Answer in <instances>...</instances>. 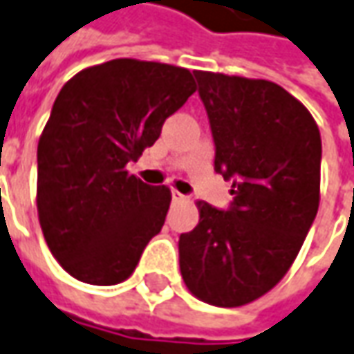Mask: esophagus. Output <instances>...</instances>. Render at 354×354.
<instances>
[{"label": "esophagus", "instance_id": "1", "mask_svg": "<svg viewBox=\"0 0 354 354\" xmlns=\"http://www.w3.org/2000/svg\"><path fill=\"white\" fill-rule=\"evenodd\" d=\"M171 198H173V203H179V201H185L187 196L179 193V191H175V189H173V191H171Z\"/></svg>", "mask_w": 354, "mask_h": 354}]
</instances>
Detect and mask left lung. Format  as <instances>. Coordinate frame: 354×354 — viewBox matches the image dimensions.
I'll return each mask as SVG.
<instances>
[{
  "instance_id": "left-lung-1",
  "label": "left lung",
  "mask_w": 354,
  "mask_h": 354,
  "mask_svg": "<svg viewBox=\"0 0 354 354\" xmlns=\"http://www.w3.org/2000/svg\"><path fill=\"white\" fill-rule=\"evenodd\" d=\"M214 138V171L234 201H198L201 220L179 238L187 288L236 308L269 292L290 269L319 206L322 138L312 115L281 85L194 72Z\"/></svg>"
}]
</instances>
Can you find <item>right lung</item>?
I'll list each match as a JSON object with an SVG mask.
<instances>
[{
  "mask_svg": "<svg viewBox=\"0 0 354 354\" xmlns=\"http://www.w3.org/2000/svg\"><path fill=\"white\" fill-rule=\"evenodd\" d=\"M194 91L189 70L132 58L82 70L60 89L37 149V206L52 255L73 279L127 281L161 232L171 191L127 165Z\"/></svg>",
  "mask_w": 354,
  "mask_h": 354,
  "instance_id": "obj_1",
  "label": "right lung"
}]
</instances>
